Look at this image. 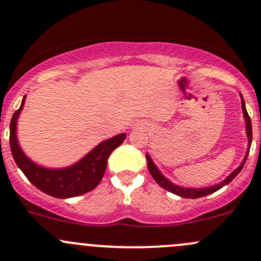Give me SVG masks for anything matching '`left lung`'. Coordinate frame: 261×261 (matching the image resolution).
<instances>
[{
    "mask_svg": "<svg viewBox=\"0 0 261 261\" xmlns=\"http://www.w3.org/2000/svg\"><path fill=\"white\" fill-rule=\"evenodd\" d=\"M240 97H241V107H243V114H244V118H245V123H246V135H247V139H249V147H247L246 154H245V158H244L243 162H241V164L239 165V167L236 168V169L233 170V172L231 173V174L228 175V177L226 178L225 180L221 181V183L215 184V186H211V187H204V188H189V187H181V186H178V184L172 183V181L168 179V178L165 177V175L163 174V173L160 172L159 169H158V167L154 164V162H152V159H151V158H150V155L146 154L147 169H149V172H150V174H151V177L154 178L155 181H156V183L159 184L160 187H163V188L167 189V191L172 192V193L177 194V196L183 197V198H199V197H203V196H207V194L215 193L216 191H218V189H221V188H222V187H225L226 184L230 183V181L232 180L233 178H235L236 175H238L239 173L241 172V169H243V168H244L245 162H246V159H247V155H249L250 146H251L252 127H251V120H250L249 114H247L246 107H245L244 97L241 96V94H240Z\"/></svg>",
    "mask_w": 261,
    "mask_h": 261,
    "instance_id": "8db88e82",
    "label": "left lung"
}]
</instances>
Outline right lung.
Returning a JSON list of instances; mask_svg holds the SVG:
<instances>
[{"label": "right lung", "instance_id": "1", "mask_svg": "<svg viewBox=\"0 0 261 261\" xmlns=\"http://www.w3.org/2000/svg\"><path fill=\"white\" fill-rule=\"evenodd\" d=\"M26 96L20 109L15 112L10 123V146L17 167L38 189L55 198H70L87 193L98 186L107 167L110 154L126 139V134H118L94 146L81 160L67 168H45L34 163L17 140V118L22 111Z\"/></svg>", "mask_w": 261, "mask_h": 261}]
</instances>
